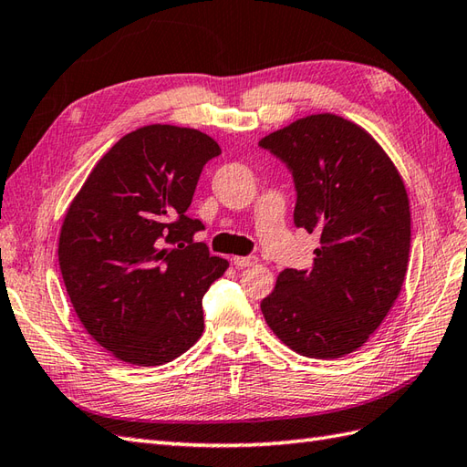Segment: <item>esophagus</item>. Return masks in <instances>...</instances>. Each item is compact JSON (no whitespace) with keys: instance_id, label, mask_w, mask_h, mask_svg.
<instances>
[{"instance_id":"34e87169","label":"esophagus","mask_w":467,"mask_h":467,"mask_svg":"<svg viewBox=\"0 0 467 467\" xmlns=\"http://www.w3.org/2000/svg\"><path fill=\"white\" fill-rule=\"evenodd\" d=\"M233 263L238 268H246V266H254L258 263L256 256H233Z\"/></svg>"}]
</instances>
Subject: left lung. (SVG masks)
Instances as JSON below:
<instances>
[{
	"mask_svg": "<svg viewBox=\"0 0 467 467\" xmlns=\"http://www.w3.org/2000/svg\"><path fill=\"white\" fill-rule=\"evenodd\" d=\"M296 184V226L318 236L310 268H285L260 302L278 340L330 360L360 348L404 286L410 201L380 143L348 119L317 113L258 140Z\"/></svg>",
	"mask_w": 467,
	"mask_h": 467,
	"instance_id": "obj_1",
	"label": "left lung"
}]
</instances>
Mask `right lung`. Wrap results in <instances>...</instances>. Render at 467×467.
Here are the masks:
<instances>
[{
  "label": "right lung",
  "instance_id": "1",
  "mask_svg": "<svg viewBox=\"0 0 467 467\" xmlns=\"http://www.w3.org/2000/svg\"><path fill=\"white\" fill-rule=\"evenodd\" d=\"M221 155L199 129L145 125L97 161L59 233V268L85 330L117 360L162 366L197 342L202 296L229 263L194 234V189Z\"/></svg>",
  "mask_w": 467,
  "mask_h": 467
}]
</instances>
